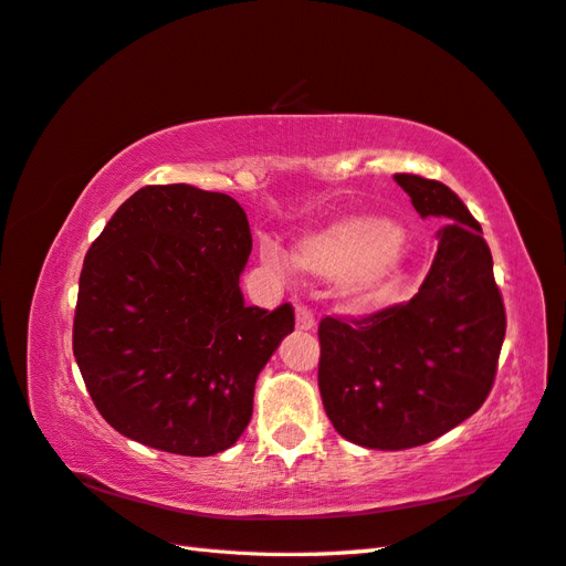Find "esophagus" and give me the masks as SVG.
<instances>
[{"mask_svg": "<svg viewBox=\"0 0 566 566\" xmlns=\"http://www.w3.org/2000/svg\"><path fill=\"white\" fill-rule=\"evenodd\" d=\"M315 315H312V310L305 305H297L295 307V326L300 332H312L315 329Z\"/></svg>", "mask_w": 566, "mask_h": 566, "instance_id": "1", "label": "esophagus"}]
</instances>
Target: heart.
I'll return each instance as SVG.
<instances>
[{
	"label": "heart",
	"mask_w": 566,
	"mask_h": 566,
	"mask_svg": "<svg viewBox=\"0 0 566 566\" xmlns=\"http://www.w3.org/2000/svg\"><path fill=\"white\" fill-rule=\"evenodd\" d=\"M405 237L392 222L375 216H348L300 240L293 263L324 279H346L354 305L380 300L405 263Z\"/></svg>",
	"instance_id": "obj_1"
}]
</instances>
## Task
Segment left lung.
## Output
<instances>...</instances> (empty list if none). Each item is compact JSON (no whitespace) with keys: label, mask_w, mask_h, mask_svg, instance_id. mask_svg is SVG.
Masks as SVG:
<instances>
[{"label":"left lung","mask_w":566,"mask_h":566,"mask_svg":"<svg viewBox=\"0 0 566 566\" xmlns=\"http://www.w3.org/2000/svg\"><path fill=\"white\" fill-rule=\"evenodd\" d=\"M421 218H448L419 293L319 322V395L346 441L405 450L448 433L492 392L506 310L480 222L441 181L395 174Z\"/></svg>","instance_id":"obj_1"}]
</instances>
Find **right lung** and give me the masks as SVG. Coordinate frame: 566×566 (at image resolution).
<instances>
[{"mask_svg":"<svg viewBox=\"0 0 566 566\" xmlns=\"http://www.w3.org/2000/svg\"><path fill=\"white\" fill-rule=\"evenodd\" d=\"M247 212L228 193L145 186L84 256L72 350L98 413L125 438L206 458L237 443L291 305L247 307Z\"/></svg>","mask_w":566,"mask_h":566,"instance_id":"right-lung-1","label":"right lung"}]
</instances>
